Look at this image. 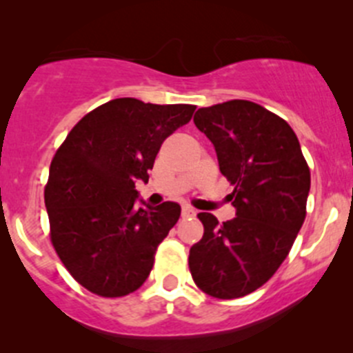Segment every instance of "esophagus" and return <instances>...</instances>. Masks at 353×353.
I'll return each mask as SVG.
<instances>
[{
    "mask_svg": "<svg viewBox=\"0 0 353 353\" xmlns=\"http://www.w3.org/2000/svg\"><path fill=\"white\" fill-rule=\"evenodd\" d=\"M181 214H183V217H193L196 214V210L190 205H183V212Z\"/></svg>",
    "mask_w": 353,
    "mask_h": 353,
    "instance_id": "obj_1",
    "label": "esophagus"
}]
</instances>
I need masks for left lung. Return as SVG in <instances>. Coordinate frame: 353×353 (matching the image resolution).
Masks as SVG:
<instances>
[{"mask_svg":"<svg viewBox=\"0 0 353 353\" xmlns=\"http://www.w3.org/2000/svg\"><path fill=\"white\" fill-rule=\"evenodd\" d=\"M196 128L214 144L233 186L236 217L219 223L200 212L203 236L190 249L196 288L219 299L251 294L284 263L301 230L310 169L285 120L251 101L200 108Z\"/></svg>","mask_w":353,"mask_h":353,"instance_id":"8db88e82","label":"left lung"}]
</instances>
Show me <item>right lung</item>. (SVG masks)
Listing matches in <instances>:
<instances>
[{"mask_svg":"<svg viewBox=\"0 0 353 353\" xmlns=\"http://www.w3.org/2000/svg\"><path fill=\"white\" fill-rule=\"evenodd\" d=\"M192 104L121 97L85 114L55 151L45 186L50 240L72 279L102 298L146 282L181 207L134 205L161 143L192 120Z\"/></svg>","mask_w":353,"mask_h":353,"instance_id":"obj_1","label":"right lung"}]
</instances>
